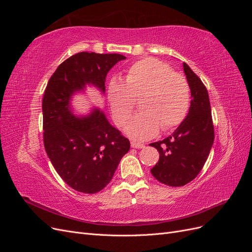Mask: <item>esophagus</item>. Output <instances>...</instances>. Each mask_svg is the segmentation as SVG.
Masks as SVG:
<instances>
[{
  "mask_svg": "<svg viewBox=\"0 0 252 252\" xmlns=\"http://www.w3.org/2000/svg\"><path fill=\"white\" fill-rule=\"evenodd\" d=\"M131 147L132 148H138V149H141V148H144L145 145L142 144V143H136V142H131Z\"/></svg>",
  "mask_w": 252,
  "mask_h": 252,
  "instance_id": "1",
  "label": "esophagus"
}]
</instances>
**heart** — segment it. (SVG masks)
I'll return each instance as SVG.
<instances>
[{"mask_svg": "<svg viewBox=\"0 0 252 252\" xmlns=\"http://www.w3.org/2000/svg\"><path fill=\"white\" fill-rule=\"evenodd\" d=\"M141 96V111L125 126L126 133L134 140H146L180 125L190 107V87L182 74L162 61L146 58L133 63L125 81L111 80L108 101L112 117L123 126Z\"/></svg>", "mask_w": 252, "mask_h": 252, "instance_id": "b5f03b06", "label": "heart"}]
</instances>
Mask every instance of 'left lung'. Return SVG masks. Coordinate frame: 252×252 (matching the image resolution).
Segmentation results:
<instances>
[{"mask_svg":"<svg viewBox=\"0 0 252 252\" xmlns=\"http://www.w3.org/2000/svg\"><path fill=\"white\" fill-rule=\"evenodd\" d=\"M191 91V105L185 120L171 135L149 144L158 149V162L150 171L165 185L188 184L202 170L215 140L208 91L186 63L183 64Z\"/></svg>","mask_w":252,"mask_h":252,"instance_id":"left-lung-1","label":"left lung"}]
</instances>
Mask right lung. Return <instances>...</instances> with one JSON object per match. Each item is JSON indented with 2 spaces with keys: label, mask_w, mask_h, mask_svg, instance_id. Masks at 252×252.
Wrapping results in <instances>:
<instances>
[{
  "label": "right lung",
  "mask_w": 252,
  "mask_h": 252,
  "mask_svg": "<svg viewBox=\"0 0 252 252\" xmlns=\"http://www.w3.org/2000/svg\"><path fill=\"white\" fill-rule=\"evenodd\" d=\"M124 59L119 53H75L59 65L45 89V150L62 180L83 193H95L107 186L121 158L130 149V142L98 109L87 117L73 116L70 97L86 84L104 93L106 75Z\"/></svg>",
  "instance_id": "right-lung-1"
}]
</instances>
